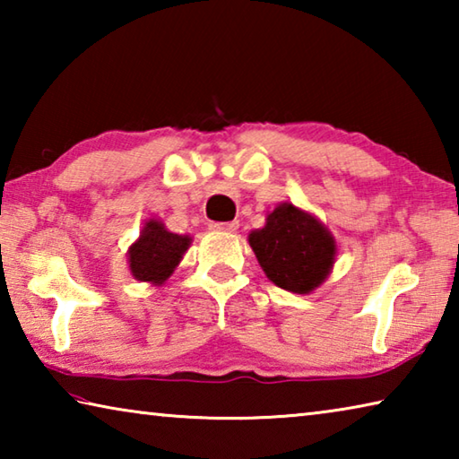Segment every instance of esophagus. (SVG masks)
Segmentation results:
<instances>
[{"label":"esophagus","mask_w":459,"mask_h":459,"mask_svg":"<svg viewBox=\"0 0 459 459\" xmlns=\"http://www.w3.org/2000/svg\"><path fill=\"white\" fill-rule=\"evenodd\" d=\"M212 230H222V232H235L238 229V221H230V222H212L211 224Z\"/></svg>","instance_id":"34e87169"}]
</instances>
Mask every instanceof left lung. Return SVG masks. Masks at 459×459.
Segmentation results:
<instances>
[{
    "mask_svg": "<svg viewBox=\"0 0 459 459\" xmlns=\"http://www.w3.org/2000/svg\"><path fill=\"white\" fill-rule=\"evenodd\" d=\"M248 243L271 281L293 293L316 290L336 257L330 232L290 202L277 206L265 227L248 235Z\"/></svg>",
    "mask_w": 459,
    "mask_h": 459,
    "instance_id": "1",
    "label": "left lung"
}]
</instances>
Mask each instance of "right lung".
Here are the masks:
<instances>
[{
  "label": "right lung",
  "instance_id": "right-lung-1",
  "mask_svg": "<svg viewBox=\"0 0 459 459\" xmlns=\"http://www.w3.org/2000/svg\"><path fill=\"white\" fill-rule=\"evenodd\" d=\"M188 245L190 237L174 235V232H168L161 222L150 221L129 251L131 273L139 281L161 285L172 275Z\"/></svg>",
  "mask_w": 459,
  "mask_h": 459
}]
</instances>
